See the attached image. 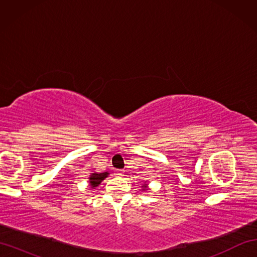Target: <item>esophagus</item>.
Returning <instances> with one entry per match:
<instances>
[{"mask_svg":"<svg viewBox=\"0 0 257 257\" xmlns=\"http://www.w3.org/2000/svg\"><path fill=\"white\" fill-rule=\"evenodd\" d=\"M116 174H117V176H123L124 171H123V170H117V171H116Z\"/></svg>","mask_w":257,"mask_h":257,"instance_id":"1","label":"esophagus"}]
</instances>
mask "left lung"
<instances>
[{
  "mask_svg": "<svg viewBox=\"0 0 257 257\" xmlns=\"http://www.w3.org/2000/svg\"><path fill=\"white\" fill-rule=\"evenodd\" d=\"M145 185H146V184H145ZM143 187H144V185H143Z\"/></svg>",
  "mask_w": 257,
  "mask_h": 257,
  "instance_id": "1",
  "label": "left lung"
}]
</instances>
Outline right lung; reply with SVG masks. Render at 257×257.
<instances>
[{
  "instance_id": "obj_1",
  "label": "right lung",
  "mask_w": 257,
  "mask_h": 257,
  "mask_svg": "<svg viewBox=\"0 0 257 257\" xmlns=\"http://www.w3.org/2000/svg\"><path fill=\"white\" fill-rule=\"evenodd\" d=\"M107 176H108L107 172H101V173H94V174H91L90 178H89L90 187H91V188L97 187L98 184H100V182L102 181L103 179L107 178Z\"/></svg>"
}]
</instances>
